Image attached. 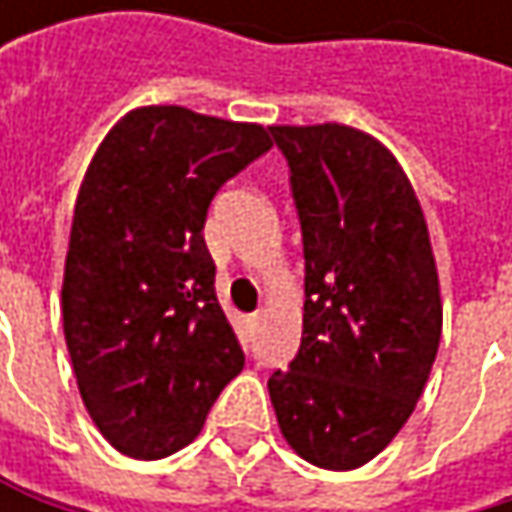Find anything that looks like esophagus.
<instances>
[{"label":"esophagus","instance_id":"34e87169","mask_svg":"<svg viewBox=\"0 0 512 512\" xmlns=\"http://www.w3.org/2000/svg\"><path fill=\"white\" fill-rule=\"evenodd\" d=\"M246 326H249V329L255 332L257 326H260V314H252V317H246Z\"/></svg>","mask_w":512,"mask_h":512}]
</instances>
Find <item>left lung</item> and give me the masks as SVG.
<instances>
[{
    "instance_id": "obj_1",
    "label": "left lung",
    "mask_w": 512,
    "mask_h": 512,
    "mask_svg": "<svg viewBox=\"0 0 512 512\" xmlns=\"http://www.w3.org/2000/svg\"><path fill=\"white\" fill-rule=\"evenodd\" d=\"M305 246L302 344L269 376L287 445L353 471L409 421L442 341L439 269L421 201L379 139L347 124H275Z\"/></svg>"
}]
</instances>
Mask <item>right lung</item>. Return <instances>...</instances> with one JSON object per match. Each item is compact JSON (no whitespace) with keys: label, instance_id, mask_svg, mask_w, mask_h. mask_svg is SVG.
Masks as SVG:
<instances>
[{"label":"right lung","instance_id":"obj_1","mask_svg":"<svg viewBox=\"0 0 512 512\" xmlns=\"http://www.w3.org/2000/svg\"><path fill=\"white\" fill-rule=\"evenodd\" d=\"M269 148L260 124L139 106L85 171L61 323L82 403L124 457L186 448L246 364L201 231L219 186Z\"/></svg>","mask_w":512,"mask_h":512}]
</instances>
